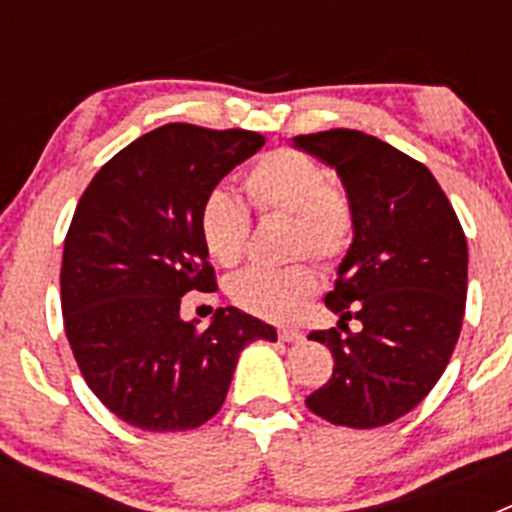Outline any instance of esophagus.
<instances>
[{
  "mask_svg": "<svg viewBox=\"0 0 512 512\" xmlns=\"http://www.w3.org/2000/svg\"><path fill=\"white\" fill-rule=\"evenodd\" d=\"M279 338H282V341H287V343H297V341H302V338H305V333H302V330H297V328H282V330H279Z\"/></svg>",
  "mask_w": 512,
  "mask_h": 512,
  "instance_id": "1",
  "label": "esophagus"
}]
</instances>
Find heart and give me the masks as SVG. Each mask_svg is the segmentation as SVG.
<instances>
[{
  "instance_id": "b5f03b06",
  "label": "heart",
  "mask_w": 512,
  "mask_h": 512,
  "mask_svg": "<svg viewBox=\"0 0 512 512\" xmlns=\"http://www.w3.org/2000/svg\"><path fill=\"white\" fill-rule=\"evenodd\" d=\"M248 200L261 215L292 217L289 253L333 264L343 259L356 233L351 200L328 179L315 158L297 148H274L251 164L243 176ZM207 256L220 266L241 264L251 235V215L235 194L215 189L205 197L197 217ZM318 289L307 264L284 269H248L230 279V300L248 315L289 320Z\"/></svg>"
}]
</instances>
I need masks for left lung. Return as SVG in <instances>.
<instances>
[{
  "label": "left lung",
  "mask_w": 512,
  "mask_h": 512,
  "mask_svg": "<svg viewBox=\"0 0 512 512\" xmlns=\"http://www.w3.org/2000/svg\"><path fill=\"white\" fill-rule=\"evenodd\" d=\"M338 171L356 233L325 307L338 328L312 330L333 377L307 408L333 425L377 428L420 405L449 364L467 305V235L436 176L359 130L297 135ZM348 319H359L356 334Z\"/></svg>",
  "instance_id": "left-lung-1"
}]
</instances>
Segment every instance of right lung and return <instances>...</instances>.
Returning <instances> with one entry per match:
<instances>
[{"mask_svg": "<svg viewBox=\"0 0 512 512\" xmlns=\"http://www.w3.org/2000/svg\"><path fill=\"white\" fill-rule=\"evenodd\" d=\"M266 143L251 130L169 122L92 179L63 243V328L89 390L143 431H192L223 408L251 341L277 330L235 307L182 320L189 292H215L197 217L225 174Z\"/></svg>", "mask_w": 512, "mask_h": 512, "instance_id": "1", "label": "right lung"}]
</instances>
